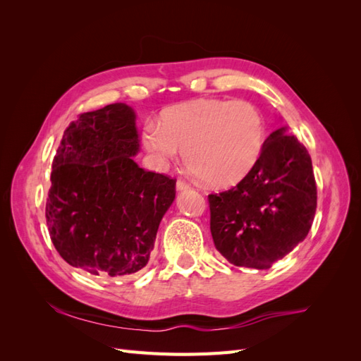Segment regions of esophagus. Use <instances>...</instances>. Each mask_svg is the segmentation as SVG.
Segmentation results:
<instances>
[{
  "label": "esophagus",
  "instance_id": "obj_1",
  "mask_svg": "<svg viewBox=\"0 0 361 361\" xmlns=\"http://www.w3.org/2000/svg\"><path fill=\"white\" fill-rule=\"evenodd\" d=\"M176 188L179 190V191H183V190H190L191 188V185L185 180V179H178V182H176Z\"/></svg>",
  "mask_w": 361,
  "mask_h": 361
}]
</instances>
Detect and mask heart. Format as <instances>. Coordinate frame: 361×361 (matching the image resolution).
<instances>
[{
    "label": "heart",
    "mask_w": 361,
    "mask_h": 361,
    "mask_svg": "<svg viewBox=\"0 0 361 361\" xmlns=\"http://www.w3.org/2000/svg\"><path fill=\"white\" fill-rule=\"evenodd\" d=\"M265 134L264 116L255 104L203 97L162 111L159 125L146 122L143 143L161 162L183 150L185 164L200 179L228 187L255 169Z\"/></svg>",
    "instance_id": "b5f03b06"
}]
</instances>
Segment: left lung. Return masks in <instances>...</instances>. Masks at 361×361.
<instances>
[{"instance_id": "obj_1", "label": "left lung", "mask_w": 361, "mask_h": 361, "mask_svg": "<svg viewBox=\"0 0 361 361\" xmlns=\"http://www.w3.org/2000/svg\"><path fill=\"white\" fill-rule=\"evenodd\" d=\"M316 200L309 152L280 128L241 182L207 195L214 245L235 267L268 269L307 236Z\"/></svg>"}]
</instances>
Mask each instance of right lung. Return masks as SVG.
Instances as JSON below:
<instances>
[{
  "label": "right lung",
  "mask_w": 361,
  "mask_h": 361,
  "mask_svg": "<svg viewBox=\"0 0 361 361\" xmlns=\"http://www.w3.org/2000/svg\"><path fill=\"white\" fill-rule=\"evenodd\" d=\"M135 114L126 104L82 113L52 161L47 226L59 255L97 277L143 269L176 179L137 166Z\"/></svg>",
  "instance_id": "right-lung-1"
}]
</instances>
